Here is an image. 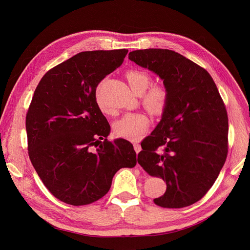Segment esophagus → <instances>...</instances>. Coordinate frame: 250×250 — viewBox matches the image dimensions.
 Listing matches in <instances>:
<instances>
[{
  "label": "esophagus",
  "mask_w": 250,
  "mask_h": 250,
  "mask_svg": "<svg viewBox=\"0 0 250 250\" xmlns=\"http://www.w3.org/2000/svg\"><path fill=\"white\" fill-rule=\"evenodd\" d=\"M133 148H134V150H135L136 153H138V152L141 150V146H140V145H138V144H134V145H133Z\"/></svg>",
  "instance_id": "1"
}]
</instances>
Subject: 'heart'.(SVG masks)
Segmentation results:
<instances>
[{"mask_svg": "<svg viewBox=\"0 0 250 250\" xmlns=\"http://www.w3.org/2000/svg\"><path fill=\"white\" fill-rule=\"evenodd\" d=\"M125 78L129 87L137 94H141V101L146 108L154 114H160L168 103V91L161 84L150 85L151 78L139 69L126 71ZM96 102L100 110L106 113L104 104L101 98L100 86L96 92ZM149 127V119L144 113H127L114 125L116 135L136 141L145 136Z\"/></svg>", "mask_w": 250, "mask_h": 250, "instance_id": "b5f03b06", "label": "heart"}]
</instances>
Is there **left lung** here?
Segmentation results:
<instances>
[{"mask_svg":"<svg viewBox=\"0 0 250 250\" xmlns=\"http://www.w3.org/2000/svg\"><path fill=\"white\" fill-rule=\"evenodd\" d=\"M128 59L162 80L168 103L155 129L141 142L138 163L166 181L154 199L162 208H184L201 200L228 155L229 119L224 101L208 71L169 49L129 52Z\"/></svg>","mask_w":250,"mask_h":250,"instance_id":"obj_1","label":"left lung"}]
</instances>
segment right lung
Listing matches in <instances>:
<instances>
[{"label": "right lung", "instance_id": "add662e5", "mask_svg": "<svg viewBox=\"0 0 250 250\" xmlns=\"http://www.w3.org/2000/svg\"><path fill=\"white\" fill-rule=\"evenodd\" d=\"M127 51L80 52L50 69L34 91L25 118L28 156L44 186L66 204L98 201L117 171L136 164L129 141L105 138L111 126L96 102L98 84Z\"/></svg>", "mask_w": 250, "mask_h": 250}]
</instances>
